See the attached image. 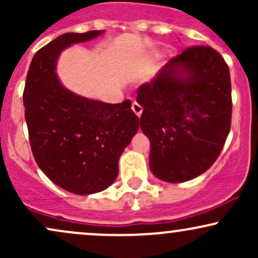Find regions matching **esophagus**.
<instances>
[{"instance_id": "1", "label": "esophagus", "mask_w": 258, "mask_h": 258, "mask_svg": "<svg viewBox=\"0 0 258 258\" xmlns=\"http://www.w3.org/2000/svg\"><path fill=\"white\" fill-rule=\"evenodd\" d=\"M132 110H133V112H135L136 115H137L138 117H141L142 112H143V108H142V106L139 105L137 102H135V103H133V104H132Z\"/></svg>"}]
</instances>
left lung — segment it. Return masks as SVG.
<instances>
[{
    "instance_id": "obj_1",
    "label": "left lung",
    "mask_w": 258,
    "mask_h": 258,
    "mask_svg": "<svg viewBox=\"0 0 258 258\" xmlns=\"http://www.w3.org/2000/svg\"><path fill=\"white\" fill-rule=\"evenodd\" d=\"M141 128L150 141L149 167L180 183L200 176L223 149L232 121L229 68L210 46H193L171 59L137 90Z\"/></svg>"
}]
</instances>
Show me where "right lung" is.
I'll return each instance as SVG.
<instances>
[{
  "mask_svg": "<svg viewBox=\"0 0 258 258\" xmlns=\"http://www.w3.org/2000/svg\"><path fill=\"white\" fill-rule=\"evenodd\" d=\"M103 34L68 32L32 58L23 102L35 161L58 186L74 194L104 190L119 174V159L138 131L131 100L109 104L80 97L55 75L60 52Z\"/></svg>",
  "mask_w": 258,
  "mask_h": 258,
  "instance_id": "add662e5",
  "label": "right lung"
}]
</instances>
